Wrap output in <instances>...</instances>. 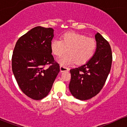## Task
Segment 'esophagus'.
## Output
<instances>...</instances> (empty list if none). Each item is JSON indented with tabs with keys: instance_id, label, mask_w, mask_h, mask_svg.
Wrapping results in <instances>:
<instances>
[{
	"instance_id": "esophagus-1",
	"label": "esophagus",
	"mask_w": 127,
	"mask_h": 127,
	"mask_svg": "<svg viewBox=\"0 0 127 127\" xmlns=\"http://www.w3.org/2000/svg\"><path fill=\"white\" fill-rule=\"evenodd\" d=\"M60 72H62L69 70V68L67 67L64 66V65H60Z\"/></svg>"
}]
</instances>
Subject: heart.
<instances>
[{"instance_id": "b5f03b06", "label": "heart", "mask_w": 127, "mask_h": 127, "mask_svg": "<svg viewBox=\"0 0 127 127\" xmlns=\"http://www.w3.org/2000/svg\"><path fill=\"white\" fill-rule=\"evenodd\" d=\"M97 43L91 37L75 32H68L62 36L61 40L54 39L51 42V49L54 55L60 57L59 62L63 65L76 63L83 64L88 62L95 53Z\"/></svg>"}]
</instances>
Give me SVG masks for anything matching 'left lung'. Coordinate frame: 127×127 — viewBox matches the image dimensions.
Returning <instances> with one entry per match:
<instances>
[{"mask_svg":"<svg viewBox=\"0 0 127 127\" xmlns=\"http://www.w3.org/2000/svg\"><path fill=\"white\" fill-rule=\"evenodd\" d=\"M95 38L97 48L93 57L85 64L70 70L69 90L80 100L91 98L101 91L111 68L112 54L109 42L99 33Z\"/></svg>","mask_w":127,"mask_h":127,"instance_id":"1","label":"left lung"}]
</instances>
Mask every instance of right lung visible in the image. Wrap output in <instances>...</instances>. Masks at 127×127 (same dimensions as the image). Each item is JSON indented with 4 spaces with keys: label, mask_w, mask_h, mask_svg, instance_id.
<instances>
[{
    "label": "right lung",
    "mask_w": 127,
    "mask_h": 127,
    "mask_svg": "<svg viewBox=\"0 0 127 127\" xmlns=\"http://www.w3.org/2000/svg\"><path fill=\"white\" fill-rule=\"evenodd\" d=\"M54 29L41 26L33 28L20 37L12 57V72L21 91L33 100L48 95L60 65L51 54ZM48 64L52 65L47 69Z\"/></svg>",
    "instance_id": "obj_1"
}]
</instances>
